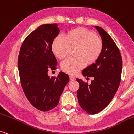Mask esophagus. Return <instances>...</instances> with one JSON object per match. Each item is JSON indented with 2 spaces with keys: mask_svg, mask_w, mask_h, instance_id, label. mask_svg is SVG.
<instances>
[{
  "mask_svg": "<svg viewBox=\"0 0 134 134\" xmlns=\"http://www.w3.org/2000/svg\"><path fill=\"white\" fill-rule=\"evenodd\" d=\"M69 79H70V81H74L76 79H75V77H73V76H69Z\"/></svg>",
  "mask_w": 134,
  "mask_h": 134,
  "instance_id": "esophagus-1",
  "label": "esophagus"
}]
</instances>
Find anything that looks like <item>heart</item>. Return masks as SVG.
I'll return each instance as SVG.
<instances>
[{
  "mask_svg": "<svg viewBox=\"0 0 134 134\" xmlns=\"http://www.w3.org/2000/svg\"><path fill=\"white\" fill-rule=\"evenodd\" d=\"M69 47H77V58H68L62 62L61 68L66 73L75 75L88 64H92L101 55L103 44L95 32L85 27H76L68 31L64 38L57 36L53 40L52 50L59 59L66 56Z\"/></svg>",
  "mask_w": 134,
  "mask_h": 134,
  "instance_id": "obj_1",
  "label": "heart"
}]
</instances>
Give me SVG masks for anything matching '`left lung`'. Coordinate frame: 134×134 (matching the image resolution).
Segmentation results:
<instances>
[{
	"instance_id": "8db88e82",
	"label": "left lung",
	"mask_w": 134,
	"mask_h": 134,
	"mask_svg": "<svg viewBox=\"0 0 134 134\" xmlns=\"http://www.w3.org/2000/svg\"><path fill=\"white\" fill-rule=\"evenodd\" d=\"M102 40L103 48L95 63L82 71V75L93 77L90 84L76 79L79 84L77 91L78 102L88 113H98L113 98L121 82L122 57L115 42L103 28L95 26Z\"/></svg>"
}]
</instances>
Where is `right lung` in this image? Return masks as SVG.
Instances as JSON below:
<instances>
[{
    "label": "right lung",
    "instance_id": "add662e5",
    "mask_svg": "<svg viewBox=\"0 0 134 134\" xmlns=\"http://www.w3.org/2000/svg\"><path fill=\"white\" fill-rule=\"evenodd\" d=\"M57 24H46L29 34L23 42L18 59L21 84L31 105L42 111L57 107L69 82L67 74L60 72L50 77L48 69L55 70L57 61L52 50L60 29Z\"/></svg>",
    "mask_w": 134,
    "mask_h": 134
}]
</instances>
